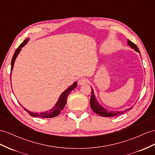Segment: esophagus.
<instances>
[{
    "mask_svg": "<svg viewBox=\"0 0 155 155\" xmlns=\"http://www.w3.org/2000/svg\"><path fill=\"white\" fill-rule=\"evenodd\" d=\"M87 82H88V79H86L85 78H82L79 79L78 81V84L79 85H84V84H86Z\"/></svg>",
    "mask_w": 155,
    "mask_h": 155,
    "instance_id": "esophagus-1",
    "label": "esophagus"
}]
</instances>
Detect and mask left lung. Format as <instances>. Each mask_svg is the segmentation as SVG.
Here are the masks:
<instances>
[{
    "label": "left lung",
    "instance_id": "obj_1",
    "mask_svg": "<svg viewBox=\"0 0 155 155\" xmlns=\"http://www.w3.org/2000/svg\"><path fill=\"white\" fill-rule=\"evenodd\" d=\"M128 45L130 47L134 49L135 51H137L138 53H140V51L139 50L137 46L132 41H130V40H128ZM91 88H92V96H91V98H90V107L91 108H92L93 111L96 113V114H99V115H100L101 117H114V116L119 115V114H122L123 113H124L127 111V110L132 109V107H130L126 110H122V111H112V110H109L104 107H103L99 104V102L97 101V99L96 98V97H95L94 90L92 87H91Z\"/></svg>",
    "mask_w": 155,
    "mask_h": 155
}]
</instances>
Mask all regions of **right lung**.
<instances>
[{"instance_id": "1", "label": "right lung", "mask_w": 155, "mask_h": 155, "mask_svg": "<svg viewBox=\"0 0 155 155\" xmlns=\"http://www.w3.org/2000/svg\"><path fill=\"white\" fill-rule=\"evenodd\" d=\"M29 41V38H27L25 39L24 41H23L20 45L19 46V47L18 48L15 50V53L13 55V58L12 59V62H11V72L12 71L13 69V67H14V63L15 61V59H16L17 56L18 55V54L20 52V51L21 50L22 48L28 42V41ZM11 79V77H10ZM77 82H74L73 84L71 85V86H69L67 90H65L64 92H63L61 95L60 96H59L58 100L57 101L56 104H55V106H54L52 109H50L49 110H47V111L45 112H41V113H33V112H31L29 111L27 109H25L23 107L26 111L29 114H31V116L35 117H40V118H53L58 116V114L61 113V110L64 108V107L66 104L67 103V96H68V95L70 94V92L72 91L73 89H74L75 88H77Z\"/></svg>"}]
</instances>
